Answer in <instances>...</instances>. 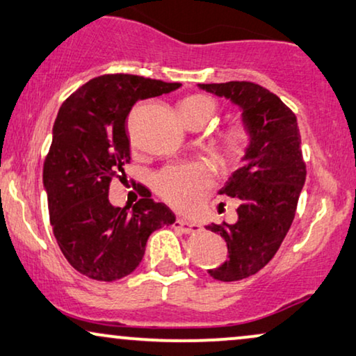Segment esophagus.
Segmentation results:
<instances>
[{
	"label": "esophagus",
	"mask_w": 356,
	"mask_h": 356,
	"mask_svg": "<svg viewBox=\"0 0 356 356\" xmlns=\"http://www.w3.org/2000/svg\"><path fill=\"white\" fill-rule=\"evenodd\" d=\"M174 227L180 229L185 234H197V232H200V230H202V226H198V224H195V222L184 221V219H176V222H174Z\"/></svg>",
	"instance_id": "34e87169"
}]
</instances>
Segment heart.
Listing matches in <instances>:
<instances>
[{"label": "heart", "mask_w": 356, "mask_h": 356, "mask_svg": "<svg viewBox=\"0 0 356 356\" xmlns=\"http://www.w3.org/2000/svg\"><path fill=\"white\" fill-rule=\"evenodd\" d=\"M216 104L204 95H192L180 103V118L188 127H204L211 121ZM252 134L247 124L232 122L219 132L216 148L227 166H237L247 156ZM214 184V169L207 161L169 164L154 180L156 192L172 208L182 213H193L202 207Z\"/></svg>", "instance_id": "heart-1"}]
</instances>
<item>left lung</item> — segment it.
<instances>
[{
    "instance_id": "1",
    "label": "left lung",
    "mask_w": 356,
    "mask_h": 356,
    "mask_svg": "<svg viewBox=\"0 0 356 356\" xmlns=\"http://www.w3.org/2000/svg\"><path fill=\"white\" fill-rule=\"evenodd\" d=\"M198 87L240 106L252 134L245 164L219 190L238 200L237 222L207 227L227 243V259L208 273L230 282L257 274L276 254L292 226L307 166L297 118L277 95L245 80Z\"/></svg>"
}]
</instances>
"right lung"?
<instances>
[{"label": "right lung", "instance_id": "right-lung-1", "mask_svg": "<svg viewBox=\"0 0 356 356\" xmlns=\"http://www.w3.org/2000/svg\"><path fill=\"white\" fill-rule=\"evenodd\" d=\"M180 83L132 74L95 77L74 92L53 126L43 164L49 222L69 264L95 280L129 276L145 254L147 240L176 216L164 203L142 198L132 209L109 203V184L124 179L130 163L126 119L138 99L169 93Z\"/></svg>", "mask_w": 356, "mask_h": 356}]
</instances>
